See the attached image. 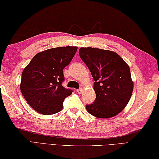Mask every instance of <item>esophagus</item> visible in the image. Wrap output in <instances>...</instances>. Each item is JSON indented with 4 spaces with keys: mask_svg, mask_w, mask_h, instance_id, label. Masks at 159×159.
I'll list each match as a JSON object with an SVG mask.
<instances>
[{
    "mask_svg": "<svg viewBox=\"0 0 159 159\" xmlns=\"http://www.w3.org/2000/svg\"><path fill=\"white\" fill-rule=\"evenodd\" d=\"M76 91L77 92V93L81 94V93H82V91H83V89H82V88H80V89H77Z\"/></svg>",
    "mask_w": 159,
    "mask_h": 159,
    "instance_id": "obj_1",
    "label": "esophagus"
}]
</instances>
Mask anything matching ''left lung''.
<instances>
[{"label":"left lung","mask_w":159,"mask_h":159,"mask_svg":"<svg viewBox=\"0 0 159 159\" xmlns=\"http://www.w3.org/2000/svg\"><path fill=\"white\" fill-rule=\"evenodd\" d=\"M79 54L95 81L96 98L93 102L86 104V110L99 118L118 114L127 106L134 89L129 66L110 50L81 48Z\"/></svg>","instance_id":"1"}]
</instances>
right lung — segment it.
Returning <instances> with one entry per match:
<instances>
[{"label": "right lung", "mask_w": 159, "mask_h": 159, "mask_svg": "<svg viewBox=\"0 0 159 159\" xmlns=\"http://www.w3.org/2000/svg\"><path fill=\"white\" fill-rule=\"evenodd\" d=\"M77 47H57L36 55L23 70L20 91L33 109L51 115L62 109L63 102L73 90L62 86L63 69L70 64Z\"/></svg>", "instance_id": "obj_1"}]
</instances>
